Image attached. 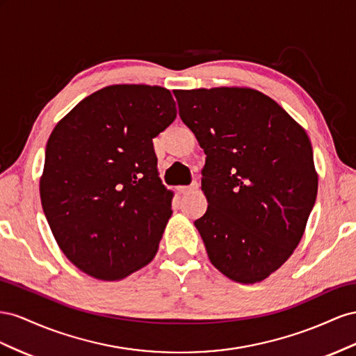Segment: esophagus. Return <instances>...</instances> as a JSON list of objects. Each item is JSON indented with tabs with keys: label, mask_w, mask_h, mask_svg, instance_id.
<instances>
[{
	"label": "esophagus",
	"mask_w": 356,
	"mask_h": 356,
	"mask_svg": "<svg viewBox=\"0 0 356 356\" xmlns=\"http://www.w3.org/2000/svg\"><path fill=\"white\" fill-rule=\"evenodd\" d=\"M195 189H198V184H197V181H194V184H191V185H188V186H179V188H177V191L180 192V194H189V192L195 191Z\"/></svg>",
	"instance_id": "esophagus-1"
}]
</instances>
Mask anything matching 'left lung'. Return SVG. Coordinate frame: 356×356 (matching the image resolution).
<instances>
[{"mask_svg":"<svg viewBox=\"0 0 356 356\" xmlns=\"http://www.w3.org/2000/svg\"><path fill=\"white\" fill-rule=\"evenodd\" d=\"M204 149L207 211L194 222L213 266L240 283L292 255L318 194L310 140L276 101L248 88L175 90Z\"/></svg>","mask_w":356,"mask_h":356,"instance_id":"8db88e82","label":"left lung"}]
</instances>
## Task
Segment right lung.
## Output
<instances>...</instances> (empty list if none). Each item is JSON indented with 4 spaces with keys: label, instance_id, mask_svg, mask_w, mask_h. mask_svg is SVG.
Segmentation results:
<instances>
[{
    "label": "right lung",
    "instance_id": "right-lung-1",
    "mask_svg": "<svg viewBox=\"0 0 356 356\" xmlns=\"http://www.w3.org/2000/svg\"><path fill=\"white\" fill-rule=\"evenodd\" d=\"M161 86L115 85L85 98L49 137L42 206L64 255L101 280L141 268L158 250L172 194L154 140L176 119Z\"/></svg>",
    "mask_w": 356,
    "mask_h": 356
}]
</instances>
